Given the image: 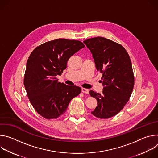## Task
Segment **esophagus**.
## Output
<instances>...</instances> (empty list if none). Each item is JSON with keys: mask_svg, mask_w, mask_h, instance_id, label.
Masks as SVG:
<instances>
[{"mask_svg": "<svg viewBox=\"0 0 158 158\" xmlns=\"http://www.w3.org/2000/svg\"><path fill=\"white\" fill-rule=\"evenodd\" d=\"M82 92L83 93H85V94H89V89H87L82 88Z\"/></svg>", "mask_w": 158, "mask_h": 158, "instance_id": "obj_1", "label": "esophagus"}]
</instances>
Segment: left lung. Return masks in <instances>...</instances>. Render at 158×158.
I'll return each mask as SVG.
<instances>
[{
  "label": "left lung",
  "instance_id": "left-lung-1",
  "mask_svg": "<svg viewBox=\"0 0 158 158\" xmlns=\"http://www.w3.org/2000/svg\"><path fill=\"white\" fill-rule=\"evenodd\" d=\"M93 54L96 67L102 74V94L90 91L98 106L91 113L100 119L116 116L124 108L132 94L134 77L131 61L121 44L102 37L84 41Z\"/></svg>",
  "mask_w": 158,
  "mask_h": 158
}]
</instances>
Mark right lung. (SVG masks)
<instances>
[{
  "mask_svg": "<svg viewBox=\"0 0 158 158\" xmlns=\"http://www.w3.org/2000/svg\"><path fill=\"white\" fill-rule=\"evenodd\" d=\"M84 47L79 40L57 39L37 46L29 57L24 84L31 104L43 118H59L81 93V87L61 83L56 76L66 69L69 59Z\"/></svg>",
  "mask_w": 158,
  "mask_h": 158,
  "instance_id": "1",
  "label": "right lung"
}]
</instances>
